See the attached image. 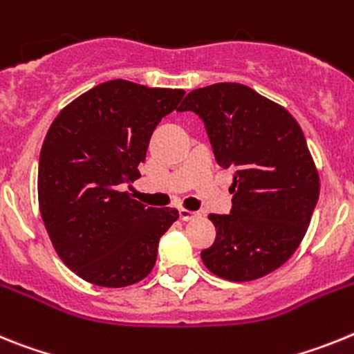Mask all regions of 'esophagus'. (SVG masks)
<instances>
[{"label": "esophagus", "mask_w": 354, "mask_h": 354, "mask_svg": "<svg viewBox=\"0 0 354 354\" xmlns=\"http://www.w3.org/2000/svg\"><path fill=\"white\" fill-rule=\"evenodd\" d=\"M178 212H180V219L185 221V223H187V221H194L196 217H199L198 212L187 210V208H180V210H178Z\"/></svg>", "instance_id": "obj_1"}]
</instances>
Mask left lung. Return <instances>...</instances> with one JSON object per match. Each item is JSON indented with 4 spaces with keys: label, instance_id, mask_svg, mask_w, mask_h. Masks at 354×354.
<instances>
[{
    "label": "left lung",
    "instance_id": "8db88e82",
    "mask_svg": "<svg viewBox=\"0 0 354 354\" xmlns=\"http://www.w3.org/2000/svg\"><path fill=\"white\" fill-rule=\"evenodd\" d=\"M178 112L199 115L217 164L232 169L230 215L210 214L217 235L207 269L251 281L283 266L301 244L319 199V174L290 113L241 84L196 88Z\"/></svg>",
    "mask_w": 354,
    "mask_h": 354
}]
</instances>
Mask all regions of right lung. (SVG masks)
Masks as SVG:
<instances>
[{
    "label": "right lung",
    "mask_w": 354,
    "mask_h": 354,
    "mask_svg": "<svg viewBox=\"0 0 354 354\" xmlns=\"http://www.w3.org/2000/svg\"><path fill=\"white\" fill-rule=\"evenodd\" d=\"M185 92L110 80L76 97L49 126L39 158V208L55 251L100 287H128L155 267L176 208L121 192L140 176L153 131Z\"/></svg>",
    "instance_id": "obj_1"
}]
</instances>
